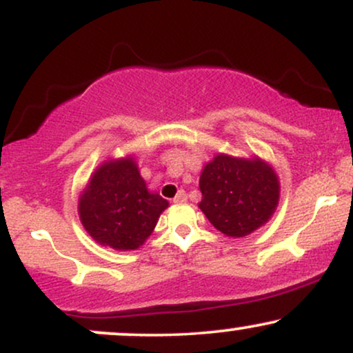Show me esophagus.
Listing matches in <instances>:
<instances>
[{
  "instance_id": "esophagus-1",
  "label": "esophagus",
  "mask_w": 353,
  "mask_h": 353,
  "mask_svg": "<svg viewBox=\"0 0 353 353\" xmlns=\"http://www.w3.org/2000/svg\"><path fill=\"white\" fill-rule=\"evenodd\" d=\"M188 201V196H185V192L184 190H179V192L176 194V197H174V202H176V204H182V202H185Z\"/></svg>"
}]
</instances>
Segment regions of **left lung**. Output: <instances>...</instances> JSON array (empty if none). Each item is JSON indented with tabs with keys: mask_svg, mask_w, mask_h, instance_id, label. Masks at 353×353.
Segmentation results:
<instances>
[{
	"mask_svg": "<svg viewBox=\"0 0 353 353\" xmlns=\"http://www.w3.org/2000/svg\"><path fill=\"white\" fill-rule=\"evenodd\" d=\"M199 208L225 236L244 237L269 221L279 202V181L261 159L219 154L201 174Z\"/></svg>",
	"mask_w": 353,
	"mask_h": 353,
	"instance_id": "8db88e82",
	"label": "left lung"
}]
</instances>
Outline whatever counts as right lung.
Wrapping results in <instances>:
<instances>
[{
  "label": "right lung",
  "mask_w": 353,
  "mask_h": 353,
  "mask_svg": "<svg viewBox=\"0 0 353 353\" xmlns=\"http://www.w3.org/2000/svg\"><path fill=\"white\" fill-rule=\"evenodd\" d=\"M168 201L151 194L131 157L101 165L79 201L81 222L99 244L137 249L151 236Z\"/></svg>",
  "instance_id": "obj_1"
}]
</instances>
